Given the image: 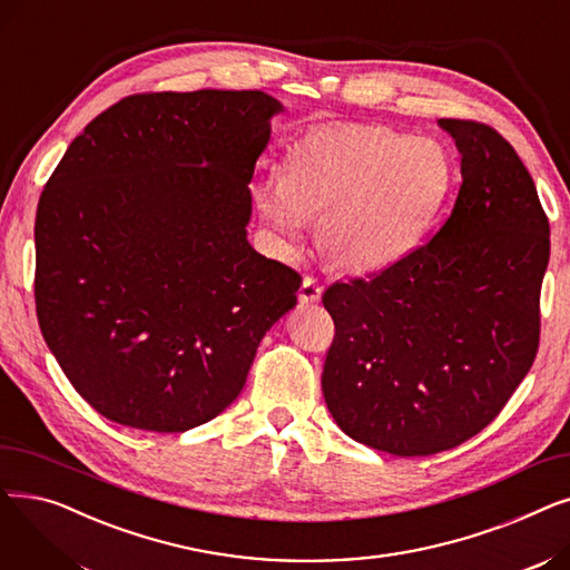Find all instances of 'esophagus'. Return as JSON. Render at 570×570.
<instances>
[{"instance_id":"esophagus-1","label":"esophagus","mask_w":570,"mask_h":570,"mask_svg":"<svg viewBox=\"0 0 570 570\" xmlns=\"http://www.w3.org/2000/svg\"><path fill=\"white\" fill-rule=\"evenodd\" d=\"M297 295H301L303 303H318L321 295H323V284H321L316 277L305 275L303 286H301V293H297Z\"/></svg>"}]
</instances>
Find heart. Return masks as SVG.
Masks as SVG:
<instances>
[{
  "instance_id": "1",
  "label": "heart",
  "mask_w": 570,
  "mask_h": 570,
  "mask_svg": "<svg viewBox=\"0 0 570 570\" xmlns=\"http://www.w3.org/2000/svg\"><path fill=\"white\" fill-rule=\"evenodd\" d=\"M455 164L432 138L387 127H331L297 138L284 175L254 187L256 203L288 245L307 219L340 265L376 269L409 256L453 191Z\"/></svg>"
}]
</instances>
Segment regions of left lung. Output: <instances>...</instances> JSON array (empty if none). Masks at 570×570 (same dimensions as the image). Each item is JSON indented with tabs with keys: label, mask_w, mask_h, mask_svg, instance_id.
<instances>
[{
	"label": "left lung",
	"mask_w": 570,
	"mask_h": 570,
	"mask_svg": "<svg viewBox=\"0 0 570 570\" xmlns=\"http://www.w3.org/2000/svg\"><path fill=\"white\" fill-rule=\"evenodd\" d=\"M462 155L453 213L370 279L323 293L335 321L321 387L355 441L423 458L488 428L533 365L550 222L499 131L439 119Z\"/></svg>",
	"instance_id": "obj_1"
}]
</instances>
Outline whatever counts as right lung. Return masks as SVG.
<instances>
[{"label": "right lung", "instance_id": "1", "mask_svg": "<svg viewBox=\"0 0 570 570\" xmlns=\"http://www.w3.org/2000/svg\"><path fill=\"white\" fill-rule=\"evenodd\" d=\"M282 104L258 89L149 92L85 127L37 207L35 297L76 393L145 432H187L243 391L303 279L247 243Z\"/></svg>", "mask_w": 570, "mask_h": 570}]
</instances>
